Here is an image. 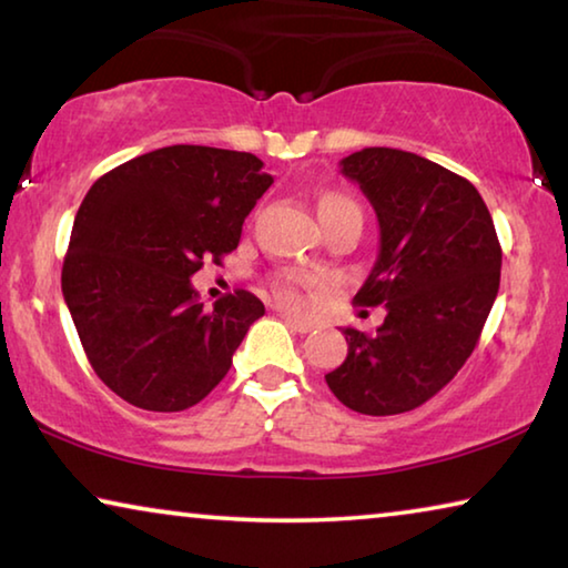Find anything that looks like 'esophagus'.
<instances>
[{"mask_svg": "<svg viewBox=\"0 0 568 568\" xmlns=\"http://www.w3.org/2000/svg\"><path fill=\"white\" fill-rule=\"evenodd\" d=\"M281 318H283V323L287 325V328H293L295 333H311L315 325H313V321H307V318H301V315H291V313H281Z\"/></svg>", "mask_w": 568, "mask_h": 568, "instance_id": "esophagus-1", "label": "esophagus"}]
</instances>
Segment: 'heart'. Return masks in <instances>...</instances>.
<instances>
[{
	"mask_svg": "<svg viewBox=\"0 0 568 568\" xmlns=\"http://www.w3.org/2000/svg\"><path fill=\"white\" fill-rule=\"evenodd\" d=\"M343 205H355V203L345 195H338V192H325V195H321V200H318V215L328 213V210H335V207H343ZM275 293L287 305L301 301V275H295V273L277 275Z\"/></svg>",
	"mask_w": 568,
	"mask_h": 568,
	"instance_id": "obj_1",
	"label": "heart"
}]
</instances>
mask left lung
<instances>
[{
    "mask_svg": "<svg viewBox=\"0 0 568 568\" xmlns=\"http://www.w3.org/2000/svg\"><path fill=\"white\" fill-rule=\"evenodd\" d=\"M381 225L378 261L355 303L386 305L368 335L343 328L348 355L325 376L365 416L418 408L474 353L501 281L491 213L466 178L413 152L365 148L341 160Z\"/></svg>",
    "mask_w": 568,
    "mask_h": 568,
    "instance_id": "8db88e82",
    "label": "left lung"
}]
</instances>
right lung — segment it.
<instances>
[{"mask_svg":"<svg viewBox=\"0 0 568 568\" xmlns=\"http://www.w3.org/2000/svg\"><path fill=\"white\" fill-rule=\"evenodd\" d=\"M271 185L250 152L172 145L122 162L84 195L62 295L90 365L120 398L175 413L227 376L265 305L235 291L205 307L190 277L233 253Z\"/></svg>","mask_w":568,"mask_h":568,"instance_id":"add662e5","label":"right lung"}]
</instances>
